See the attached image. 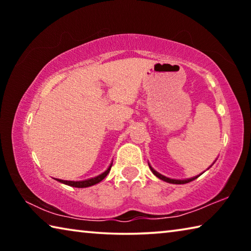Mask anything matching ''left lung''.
<instances>
[{"label": "left lung", "instance_id": "1", "mask_svg": "<svg viewBox=\"0 0 251 251\" xmlns=\"http://www.w3.org/2000/svg\"><path fill=\"white\" fill-rule=\"evenodd\" d=\"M215 163V161H214ZM214 163L211 164V166L212 165H214ZM148 166H150V168H151V173L154 174V175L156 176V177H158L159 179H161V180H164V181H166V182H169V184H176V185H181V184H187V182H189V181H193L194 179H196V178H198L199 176L201 175V174H199V175H197V176H195V177H192V178H187V179H173V178H169V177H166V176H164V175H161V174H159L158 172H156L154 168H152L151 166V164H148ZM210 166V167H211ZM209 167V168H210ZM209 168H207V169H209Z\"/></svg>", "mask_w": 251, "mask_h": 251}]
</instances>
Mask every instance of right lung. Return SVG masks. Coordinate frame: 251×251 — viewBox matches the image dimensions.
<instances>
[{
    "label": "right lung",
    "instance_id": "1",
    "mask_svg": "<svg viewBox=\"0 0 251 251\" xmlns=\"http://www.w3.org/2000/svg\"><path fill=\"white\" fill-rule=\"evenodd\" d=\"M112 165H113V161L110 163V165L108 166V168L106 169L104 173L100 174L99 176H95V177H92V178H88V179H85V180H78V181H73V180H63V179H56L57 181L62 182V184H65V185H69L72 187H76V188H85V187H90L93 185H96L99 184L100 181H101L104 179V178L107 176V174L109 173L110 168H112Z\"/></svg>",
    "mask_w": 251,
    "mask_h": 251
}]
</instances>
